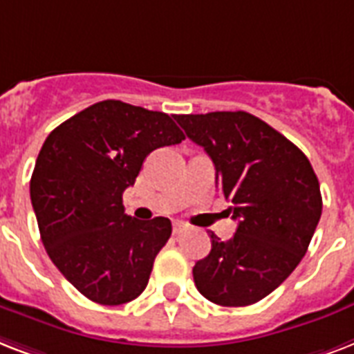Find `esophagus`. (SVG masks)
<instances>
[{"label": "esophagus", "instance_id": "esophagus-1", "mask_svg": "<svg viewBox=\"0 0 354 354\" xmlns=\"http://www.w3.org/2000/svg\"><path fill=\"white\" fill-rule=\"evenodd\" d=\"M186 231V223L183 221H174V234H180Z\"/></svg>", "mask_w": 354, "mask_h": 354}]
</instances>
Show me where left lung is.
<instances>
[{
	"mask_svg": "<svg viewBox=\"0 0 354 354\" xmlns=\"http://www.w3.org/2000/svg\"><path fill=\"white\" fill-rule=\"evenodd\" d=\"M175 120L212 158L238 220L231 240L210 234V253L194 266L197 290L221 306L259 303L288 279L314 236L323 207L316 174L299 147L249 112Z\"/></svg>",
	"mask_w": 354,
	"mask_h": 354,
	"instance_id": "obj_1",
	"label": "left lung"
}]
</instances>
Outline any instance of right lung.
Segmentation results:
<instances>
[{"label":"right lung","mask_w":354,"mask_h":354,"mask_svg":"<svg viewBox=\"0 0 354 354\" xmlns=\"http://www.w3.org/2000/svg\"><path fill=\"white\" fill-rule=\"evenodd\" d=\"M185 140L171 116L106 100L53 129L38 153L31 203L49 259L90 301L116 306L147 286L171 221H138L122 196L153 149Z\"/></svg>","instance_id":"obj_1"}]
</instances>
